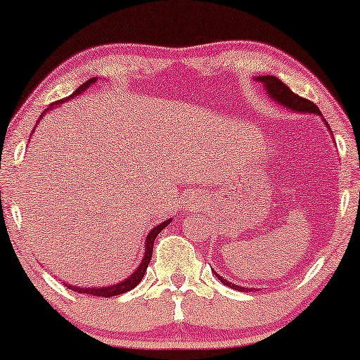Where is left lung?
I'll return each mask as SVG.
<instances>
[{
  "instance_id": "left-lung-1",
  "label": "left lung",
  "mask_w": 360,
  "mask_h": 360,
  "mask_svg": "<svg viewBox=\"0 0 360 360\" xmlns=\"http://www.w3.org/2000/svg\"><path fill=\"white\" fill-rule=\"evenodd\" d=\"M255 82L262 83L265 91H267V96L270 100L277 103V105L287 108L288 111H293V112H300V115H316V116H321V111L318 110V106L314 105V103L304 100V98L295 95V93L290 90V88L285 85L283 82H280L277 77H272V75H262V77H255L254 78ZM324 124L328 126L326 120H323ZM328 129H331V127L328 126ZM333 136V134H331ZM213 274L218 277L219 282H223L226 287L229 288H234V290H239V292H257V288H245V287H239V285H236L233 282H228L224 277H221L219 274H216L213 270Z\"/></svg>"
}]
</instances>
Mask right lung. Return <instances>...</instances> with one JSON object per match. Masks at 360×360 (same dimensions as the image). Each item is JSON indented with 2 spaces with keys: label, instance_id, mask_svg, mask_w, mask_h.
<instances>
[{
  "label": "right lung",
  "instance_id": "1",
  "mask_svg": "<svg viewBox=\"0 0 360 360\" xmlns=\"http://www.w3.org/2000/svg\"><path fill=\"white\" fill-rule=\"evenodd\" d=\"M96 80H98V77L90 78V80L83 83L82 86H78V90H77L75 93H73V95L67 96L65 100H60V101H57V103H52V105L49 106L47 110L42 112L41 117H39V121L42 120L44 115H46L47 111L56 110L57 106L62 105V103H65L67 100H72V98H75L77 95H80V93L85 91L86 88H90V85H93V83H95ZM39 121H37V124H39ZM34 131H36V127H34L32 132H34ZM32 132H31V136H32ZM170 223H172V219H167V221H164V223L157 224L155 228H152V229L149 231V234H147V238H146V248H144L146 252H144V257H142L141 264L137 265V269L134 270V272H132L127 278L122 280V282L108 285V287H91V288H90V287H73V285H70V283H65V282H63V283H65L68 288L75 290V292H78V293H88V295H93V297H105V298H108V297H116V295H121V293L129 292V290L137 287V283L141 282L142 277H144V274H146V270H147V265H149L150 259H152V249H154V240H155V238H157V234H159L160 231L164 229L165 226H169Z\"/></svg>",
  "mask_w": 360,
  "mask_h": 360
}]
</instances>
